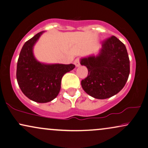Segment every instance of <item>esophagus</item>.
Wrapping results in <instances>:
<instances>
[{
  "mask_svg": "<svg viewBox=\"0 0 148 148\" xmlns=\"http://www.w3.org/2000/svg\"><path fill=\"white\" fill-rule=\"evenodd\" d=\"M74 65H76V67H79L80 65V58H76L75 60H74Z\"/></svg>",
  "mask_w": 148,
  "mask_h": 148,
  "instance_id": "obj_1",
  "label": "esophagus"
}]
</instances>
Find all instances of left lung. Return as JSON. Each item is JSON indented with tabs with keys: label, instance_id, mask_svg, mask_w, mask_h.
Masks as SVG:
<instances>
[{
	"label": "left lung",
	"instance_id": "8db88e82",
	"mask_svg": "<svg viewBox=\"0 0 148 148\" xmlns=\"http://www.w3.org/2000/svg\"><path fill=\"white\" fill-rule=\"evenodd\" d=\"M82 65L88 69L81 81L84 91L98 99H106L119 93L130 74V59L125 45L114 36L102 42L98 56L82 58Z\"/></svg>",
	"mask_w": 148,
	"mask_h": 148
}]
</instances>
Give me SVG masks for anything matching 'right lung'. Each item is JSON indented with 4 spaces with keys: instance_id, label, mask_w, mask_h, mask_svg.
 Returning <instances> with one entry per match:
<instances>
[{
    "instance_id": "add662e5",
    "label": "right lung",
    "mask_w": 148,
    "mask_h": 148,
    "mask_svg": "<svg viewBox=\"0 0 148 148\" xmlns=\"http://www.w3.org/2000/svg\"><path fill=\"white\" fill-rule=\"evenodd\" d=\"M42 33L28 40L21 49L17 62L16 79L21 91L28 99L37 103H47L58 96L63 75L75 65H45L37 61L32 49Z\"/></svg>"
}]
</instances>
